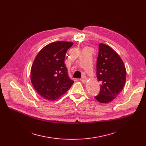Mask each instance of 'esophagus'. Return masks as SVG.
Returning <instances> with one entry per match:
<instances>
[{
	"mask_svg": "<svg viewBox=\"0 0 146 146\" xmlns=\"http://www.w3.org/2000/svg\"><path fill=\"white\" fill-rule=\"evenodd\" d=\"M80 81L83 83H85L87 81V79L86 78H82L80 79Z\"/></svg>",
	"mask_w": 146,
	"mask_h": 146,
	"instance_id": "1",
	"label": "esophagus"
}]
</instances>
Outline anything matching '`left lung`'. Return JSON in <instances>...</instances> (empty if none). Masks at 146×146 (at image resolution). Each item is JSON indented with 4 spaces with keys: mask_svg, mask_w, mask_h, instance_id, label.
Instances as JSON below:
<instances>
[{
    "mask_svg": "<svg viewBox=\"0 0 146 146\" xmlns=\"http://www.w3.org/2000/svg\"><path fill=\"white\" fill-rule=\"evenodd\" d=\"M96 75L101 85L100 92L95 98L101 103H108L113 101L124 86L126 69L118 54L102 43L99 45Z\"/></svg>",
    "mask_w": 146,
    "mask_h": 146,
    "instance_id": "1",
    "label": "left lung"
}]
</instances>
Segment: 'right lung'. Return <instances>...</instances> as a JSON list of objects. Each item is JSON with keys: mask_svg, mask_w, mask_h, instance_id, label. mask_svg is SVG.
I'll return each mask as SVG.
<instances>
[{"mask_svg": "<svg viewBox=\"0 0 146 146\" xmlns=\"http://www.w3.org/2000/svg\"><path fill=\"white\" fill-rule=\"evenodd\" d=\"M73 43L52 42L36 56L31 72V79L38 94L48 101H54L64 94L74 83L68 76L64 59Z\"/></svg>", "mask_w": 146, "mask_h": 146, "instance_id": "add662e5", "label": "right lung"}]
</instances>
